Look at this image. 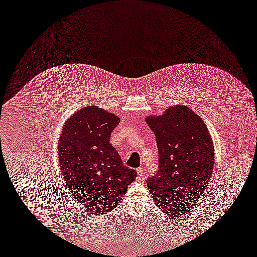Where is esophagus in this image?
I'll list each match as a JSON object with an SVG mask.
<instances>
[{
    "instance_id": "34e87169",
    "label": "esophagus",
    "mask_w": 257,
    "mask_h": 257,
    "mask_svg": "<svg viewBox=\"0 0 257 257\" xmlns=\"http://www.w3.org/2000/svg\"><path fill=\"white\" fill-rule=\"evenodd\" d=\"M137 171H138V177H140V178H142V177L145 176V171H144V169L139 168Z\"/></svg>"
}]
</instances>
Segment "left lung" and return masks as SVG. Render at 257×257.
<instances>
[{
  "instance_id": "1",
  "label": "left lung",
  "mask_w": 257,
  "mask_h": 257,
  "mask_svg": "<svg viewBox=\"0 0 257 257\" xmlns=\"http://www.w3.org/2000/svg\"><path fill=\"white\" fill-rule=\"evenodd\" d=\"M156 135L159 168L147 179L155 203L170 216L181 217L203 195L212 177L214 153L203 120L184 105L160 116H147Z\"/></svg>"
}]
</instances>
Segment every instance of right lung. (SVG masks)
Instances as JSON below:
<instances>
[{
	"mask_svg": "<svg viewBox=\"0 0 257 257\" xmlns=\"http://www.w3.org/2000/svg\"><path fill=\"white\" fill-rule=\"evenodd\" d=\"M119 118L97 106L71 116L59 140V160L71 193L93 213L112 211L123 198L137 172L122 163L110 143Z\"/></svg>",
	"mask_w": 257,
	"mask_h": 257,
	"instance_id": "right-lung-1",
	"label": "right lung"
}]
</instances>
